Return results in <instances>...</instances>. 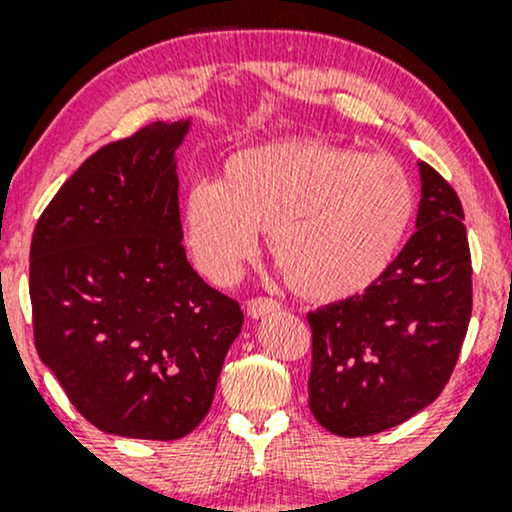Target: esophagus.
Wrapping results in <instances>:
<instances>
[{
  "mask_svg": "<svg viewBox=\"0 0 512 512\" xmlns=\"http://www.w3.org/2000/svg\"><path fill=\"white\" fill-rule=\"evenodd\" d=\"M279 308H281L279 301H274V298H267V296H257L248 301V313L252 317H262L267 313H274V310H279Z\"/></svg>",
  "mask_w": 512,
  "mask_h": 512,
  "instance_id": "1",
  "label": "esophagus"
}]
</instances>
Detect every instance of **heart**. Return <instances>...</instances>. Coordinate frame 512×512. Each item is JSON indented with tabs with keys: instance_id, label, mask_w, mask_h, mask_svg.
<instances>
[{
	"instance_id": "1",
	"label": "heart",
	"mask_w": 512,
	"mask_h": 512,
	"mask_svg": "<svg viewBox=\"0 0 512 512\" xmlns=\"http://www.w3.org/2000/svg\"><path fill=\"white\" fill-rule=\"evenodd\" d=\"M414 204V182L395 158L284 139L238 151L221 182H192L182 233L199 272L231 284L267 231L269 255L298 296L339 301L385 272Z\"/></svg>"
}]
</instances>
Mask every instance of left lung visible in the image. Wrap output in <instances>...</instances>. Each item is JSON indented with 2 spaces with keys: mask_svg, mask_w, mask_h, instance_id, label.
Listing matches in <instances>:
<instances>
[{
  "mask_svg": "<svg viewBox=\"0 0 512 512\" xmlns=\"http://www.w3.org/2000/svg\"><path fill=\"white\" fill-rule=\"evenodd\" d=\"M416 231L361 296L308 313L310 411L358 438L411 419L448 385L472 317V255L462 204L428 163Z\"/></svg>",
  "mask_w": 512,
  "mask_h": 512,
  "instance_id": "1",
  "label": "left lung"
}]
</instances>
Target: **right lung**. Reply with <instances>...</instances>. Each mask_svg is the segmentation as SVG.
Masks as SVG:
<instances>
[{"label": "right lung", "mask_w": 512, "mask_h": 512, "mask_svg": "<svg viewBox=\"0 0 512 512\" xmlns=\"http://www.w3.org/2000/svg\"><path fill=\"white\" fill-rule=\"evenodd\" d=\"M185 132L151 122L101 146L33 231L35 349L76 411L115 436L195 431L243 325L182 248L173 154Z\"/></svg>", "instance_id": "right-lung-1"}]
</instances>
